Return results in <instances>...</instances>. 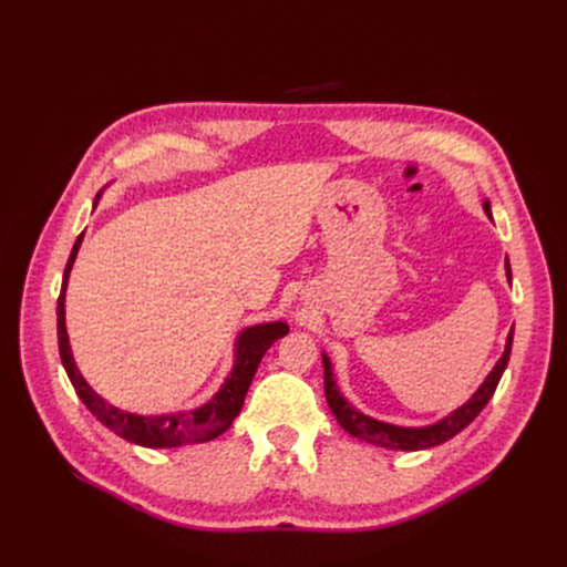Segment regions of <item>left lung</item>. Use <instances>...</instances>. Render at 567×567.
<instances>
[{
	"label": "left lung",
	"mask_w": 567,
	"mask_h": 567,
	"mask_svg": "<svg viewBox=\"0 0 567 567\" xmlns=\"http://www.w3.org/2000/svg\"><path fill=\"white\" fill-rule=\"evenodd\" d=\"M485 210L489 215V203H485ZM506 277L511 281V269H508V260H506ZM511 346H513V329L506 338V350L499 357V362L494 364V369L489 371V375L485 379V383L477 388V392L473 398L458 406L456 411H452L450 416H444L442 421H437L435 425H425V427H400V425H390L383 421H375L362 411H357L346 398H342L340 390L336 388L333 381V371H331V362L329 357L323 354V392H326V402H329L333 416L338 419V423L346 427V431L359 440L379 444V447L385 450H404V452H419V450H431L437 447V444L452 440L454 435H458L463 427H466L480 411L485 409V404L492 400V394L502 381V373L508 364L511 357Z\"/></svg>",
	"instance_id": "8db88e82"
}]
</instances>
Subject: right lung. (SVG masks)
Here are the masks:
<instances>
[{
	"instance_id": "1",
	"label": "right lung",
	"mask_w": 567,
	"mask_h": 567,
	"mask_svg": "<svg viewBox=\"0 0 567 567\" xmlns=\"http://www.w3.org/2000/svg\"><path fill=\"white\" fill-rule=\"evenodd\" d=\"M82 244V234L68 257V265L63 271V286L56 305V326H59V352L63 369L71 379L80 400L87 404L92 414L104 423L109 431L120 435L127 442L142 444V447L151 450H167V447H182L188 442H208L217 435H221L238 416V411L244 406V400L248 394V388L252 383V375L260 367L265 352L288 333V326L284 321H271V323H257L246 329L236 340V362L231 369V375L221 385V390L215 398L194 411H182V414H169V416H136L130 411L117 409L109 404L101 394H96L87 381L82 379L75 362L71 346H68V333H65V286H68V274L75 262L78 248Z\"/></svg>"
}]
</instances>
